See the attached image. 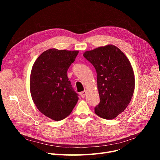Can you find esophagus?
Segmentation results:
<instances>
[{
    "label": "esophagus",
    "mask_w": 160,
    "mask_h": 160,
    "mask_svg": "<svg viewBox=\"0 0 160 160\" xmlns=\"http://www.w3.org/2000/svg\"><path fill=\"white\" fill-rule=\"evenodd\" d=\"M86 93H87V91H82L80 93V96L82 97V98H84L86 95Z\"/></svg>",
    "instance_id": "esophagus-1"
}]
</instances>
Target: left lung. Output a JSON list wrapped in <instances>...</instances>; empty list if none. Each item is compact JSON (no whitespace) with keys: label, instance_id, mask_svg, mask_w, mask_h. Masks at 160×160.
I'll return each instance as SVG.
<instances>
[{"label":"left lung","instance_id":"left-lung-1","mask_svg":"<svg viewBox=\"0 0 160 160\" xmlns=\"http://www.w3.org/2000/svg\"><path fill=\"white\" fill-rule=\"evenodd\" d=\"M83 56L97 74L100 102L95 112L103 119H113L124 111L132 98L135 89L132 66L127 56L111 44L87 50Z\"/></svg>","mask_w":160,"mask_h":160}]
</instances>
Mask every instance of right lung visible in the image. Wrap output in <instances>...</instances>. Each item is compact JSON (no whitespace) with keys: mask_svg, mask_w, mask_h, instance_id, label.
<instances>
[{"mask_svg":"<svg viewBox=\"0 0 160 160\" xmlns=\"http://www.w3.org/2000/svg\"><path fill=\"white\" fill-rule=\"evenodd\" d=\"M78 52L50 48L41 54L32 66L30 90L33 102L41 113L54 121L69 115L78 100L67 75Z\"/></svg>","mask_w":160,"mask_h":160,"instance_id":"right-lung-1","label":"right lung"}]
</instances>
